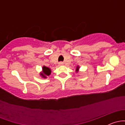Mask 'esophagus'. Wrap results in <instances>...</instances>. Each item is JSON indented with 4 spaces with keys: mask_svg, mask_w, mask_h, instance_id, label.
<instances>
[{
    "mask_svg": "<svg viewBox=\"0 0 125 125\" xmlns=\"http://www.w3.org/2000/svg\"><path fill=\"white\" fill-rule=\"evenodd\" d=\"M59 65H63V62H61L59 63Z\"/></svg>",
    "mask_w": 125,
    "mask_h": 125,
    "instance_id": "34e87169",
    "label": "esophagus"
}]
</instances>
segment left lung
Here are the masks:
<instances>
[{
    "instance_id": "1",
    "label": "left lung",
    "mask_w": 125,
    "mask_h": 125,
    "mask_svg": "<svg viewBox=\"0 0 125 125\" xmlns=\"http://www.w3.org/2000/svg\"><path fill=\"white\" fill-rule=\"evenodd\" d=\"M79 66H77L76 67V71L77 72L79 71Z\"/></svg>"
}]
</instances>
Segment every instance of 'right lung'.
Here are the masks:
<instances>
[{
  "instance_id": "right-lung-1",
  "label": "right lung",
  "mask_w": 125,
  "mask_h": 125,
  "mask_svg": "<svg viewBox=\"0 0 125 125\" xmlns=\"http://www.w3.org/2000/svg\"><path fill=\"white\" fill-rule=\"evenodd\" d=\"M51 73V69L48 67H46L45 66H43L42 67V72H41L40 74L42 76V77L43 78H46L47 76H49Z\"/></svg>"
}]
</instances>
